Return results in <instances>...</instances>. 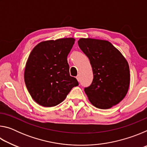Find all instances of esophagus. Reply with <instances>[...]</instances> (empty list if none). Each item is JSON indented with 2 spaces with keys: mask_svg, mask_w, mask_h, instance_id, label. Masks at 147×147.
Returning <instances> with one entry per match:
<instances>
[{
  "mask_svg": "<svg viewBox=\"0 0 147 147\" xmlns=\"http://www.w3.org/2000/svg\"><path fill=\"white\" fill-rule=\"evenodd\" d=\"M76 79H77V80H78V82L80 81V74H78V75H77Z\"/></svg>",
  "mask_w": 147,
  "mask_h": 147,
  "instance_id": "esophagus-1",
  "label": "esophagus"
}]
</instances>
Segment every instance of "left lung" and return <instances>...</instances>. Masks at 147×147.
<instances>
[{
	"label": "left lung",
	"instance_id": "left-lung-1",
	"mask_svg": "<svg viewBox=\"0 0 147 147\" xmlns=\"http://www.w3.org/2000/svg\"><path fill=\"white\" fill-rule=\"evenodd\" d=\"M78 44L88 56L93 69V82L84 89L89 102L103 109L119 104L125 97L130 85L127 60L108 41L80 38Z\"/></svg>",
	"mask_w": 147,
	"mask_h": 147
}]
</instances>
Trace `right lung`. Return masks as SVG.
<instances>
[{
	"instance_id": "obj_1",
	"label": "right lung",
	"mask_w": 147,
	"mask_h": 147,
	"mask_svg": "<svg viewBox=\"0 0 147 147\" xmlns=\"http://www.w3.org/2000/svg\"><path fill=\"white\" fill-rule=\"evenodd\" d=\"M74 41L68 38L42 41L30 54L24 82L32 98L39 105H58L72 88L78 86L77 80L70 76L67 59Z\"/></svg>"
}]
</instances>
